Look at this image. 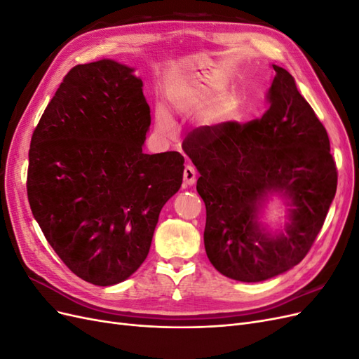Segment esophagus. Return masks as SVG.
Wrapping results in <instances>:
<instances>
[{
	"mask_svg": "<svg viewBox=\"0 0 359 359\" xmlns=\"http://www.w3.org/2000/svg\"><path fill=\"white\" fill-rule=\"evenodd\" d=\"M194 182H196V169L187 165L184 168V184H186V186H193Z\"/></svg>",
	"mask_w": 359,
	"mask_h": 359,
	"instance_id": "obj_1",
	"label": "esophagus"
}]
</instances>
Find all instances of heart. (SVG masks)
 <instances>
[{
  "instance_id": "heart-1",
  "label": "heart",
  "mask_w": 359,
  "mask_h": 359,
  "mask_svg": "<svg viewBox=\"0 0 359 359\" xmlns=\"http://www.w3.org/2000/svg\"><path fill=\"white\" fill-rule=\"evenodd\" d=\"M220 95V88L214 83L202 79H187L181 81L173 86L172 100L180 107H194V106H210ZM233 112V104L231 99H223L217 106L219 118H226ZM157 128L161 135L170 136L173 133V123L169 114L158 107L156 114Z\"/></svg>"
}]
</instances>
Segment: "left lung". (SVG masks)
Segmentation results:
<instances>
[{"label":"left lung","instance_id":"8db88e82","mask_svg":"<svg viewBox=\"0 0 359 359\" xmlns=\"http://www.w3.org/2000/svg\"><path fill=\"white\" fill-rule=\"evenodd\" d=\"M273 69L262 118L199 127L182 142L201 173L206 256L219 273L245 283L283 274L306 257L337 190L327 130L292 74ZM274 197L288 210L285 224L271 231L262 219Z\"/></svg>","mask_w":359,"mask_h":359}]
</instances>
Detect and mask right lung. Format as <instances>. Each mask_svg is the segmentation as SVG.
Masks as SVG:
<instances>
[{
    "label": "right lung",
    "mask_w": 359,
    "mask_h": 359,
    "mask_svg": "<svg viewBox=\"0 0 359 359\" xmlns=\"http://www.w3.org/2000/svg\"><path fill=\"white\" fill-rule=\"evenodd\" d=\"M133 72L114 60L73 67L31 137L32 215L72 273L95 286L136 273L182 184L180 153L142 151L151 116Z\"/></svg>",
    "instance_id": "add662e5"
}]
</instances>
